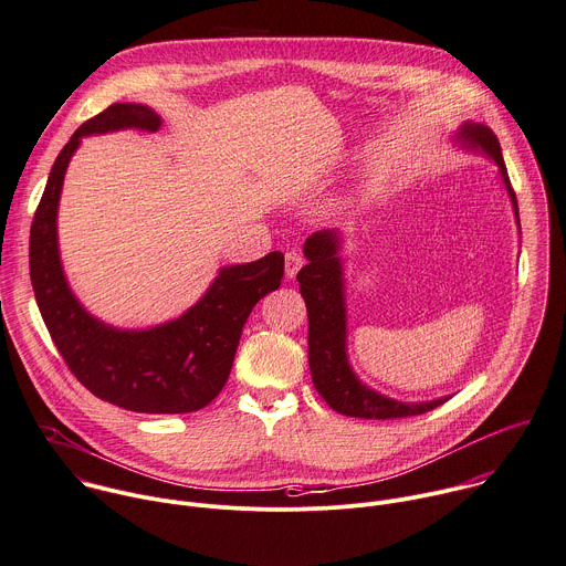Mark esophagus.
Here are the masks:
<instances>
[{
  "instance_id": "34e87169",
  "label": "esophagus",
  "mask_w": 566,
  "mask_h": 566,
  "mask_svg": "<svg viewBox=\"0 0 566 566\" xmlns=\"http://www.w3.org/2000/svg\"><path fill=\"white\" fill-rule=\"evenodd\" d=\"M284 266H286V277L293 280L297 275V271L304 266V255L300 251H289L284 255Z\"/></svg>"
}]
</instances>
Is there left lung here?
Wrapping results in <instances>:
<instances>
[{"label": "left lung", "instance_id": "8db88e82", "mask_svg": "<svg viewBox=\"0 0 566 566\" xmlns=\"http://www.w3.org/2000/svg\"><path fill=\"white\" fill-rule=\"evenodd\" d=\"M464 148L484 150L500 168L506 193L511 198L515 220L517 200L509 172L502 159L497 137L489 126L464 124L458 133ZM339 235L337 231H317L304 242V255L308 264L297 273L300 293L308 311V366L311 378L324 402L348 418L366 420H394L422 416L444 405L449 398L431 402H400L378 391L368 389L357 380L346 357V306H344V277L339 260Z\"/></svg>", "mask_w": 566, "mask_h": 566}]
</instances>
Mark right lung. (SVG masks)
<instances>
[{
	"label": "right lung",
	"instance_id": "add662e5",
	"mask_svg": "<svg viewBox=\"0 0 566 566\" xmlns=\"http://www.w3.org/2000/svg\"><path fill=\"white\" fill-rule=\"evenodd\" d=\"M161 119L142 104H111L86 119L57 155L31 227V282L44 324L75 378L99 400L135 413H191L224 389L253 306L280 289L284 255L224 266L205 297L177 319L122 331L93 317L73 295L57 249V205L82 137L139 128Z\"/></svg>",
	"mask_w": 566,
	"mask_h": 566
}]
</instances>
